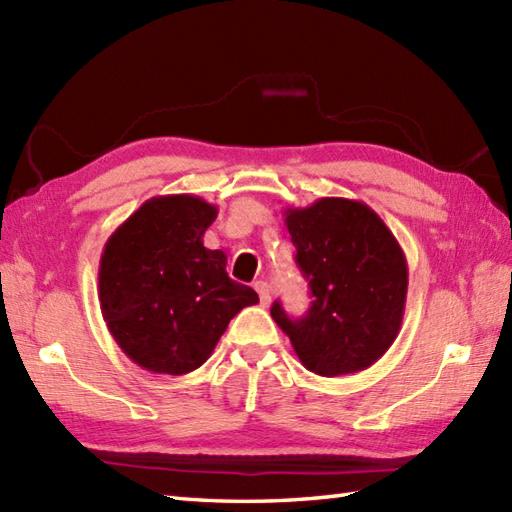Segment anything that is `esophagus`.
Segmentation results:
<instances>
[{
    "label": "esophagus",
    "mask_w": 512,
    "mask_h": 512,
    "mask_svg": "<svg viewBox=\"0 0 512 512\" xmlns=\"http://www.w3.org/2000/svg\"><path fill=\"white\" fill-rule=\"evenodd\" d=\"M255 290L259 295V301H262V306H268V303H270V286L266 284V281H257Z\"/></svg>",
    "instance_id": "esophagus-1"
}]
</instances>
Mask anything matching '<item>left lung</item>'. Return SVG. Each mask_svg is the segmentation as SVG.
<instances>
[{
    "instance_id": "obj_1",
    "label": "left lung",
    "mask_w": 512,
    "mask_h": 512,
    "mask_svg": "<svg viewBox=\"0 0 512 512\" xmlns=\"http://www.w3.org/2000/svg\"><path fill=\"white\" fill-rule=\"evenodd\" d=\"M284 215L314 301L299 321L279 301L270 317L310 372H363L396 341L405 314L409 273L398 239L358 200L321 198Z\"/></svg>"
}]
</instances>
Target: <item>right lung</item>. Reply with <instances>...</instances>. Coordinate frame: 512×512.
I'll return each mask as SVG.
<instances>
[{"label": "right lung", "instance_id": "obj_1", "mask_svg": "<svg viewBox=\"0 0 512 512\" xmlns=\"http://www.w3.org/2000/svg\"><path fill=\"white\" fill-rule=\"evenodd\" d=\"M217 206L198 195H158L116 228L99 264L107 330L125 356L154 374L182 376L215 350L257 292L226 275V255L202 237Z\"/></svg>", "mask_w": 512, "mask_h": 512}]
</instances>
